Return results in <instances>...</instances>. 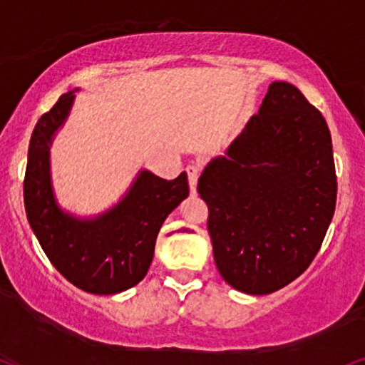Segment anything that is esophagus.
<instances>
[{"instance_id": "obj_1", "label": "esophagus", "mask_w": 365, "mask_h": 365, "mask_svg": "<svg viewBox=\"0 0 365 365\" xmlns=\"http://www.w3.org/2000/svg\"><path fill=\"white\" fill-rule=\"evenodd\" d=\"M186 173H187V181H190V190L192 195H196V184H197V178H200V168H197V165H187Z\"/></svg>"}]
</instances>
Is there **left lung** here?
<instances>
[{
  "mask_svg": "<svg viewBox=\"0 0 365 365\" xmlns=\"http://www.w3.org/2000/svg\"><path fill=\"white\" fill-rule=\"evenodd\" d=\"M213 257L225 281L271 294L299 277L335 213L330 130L296 86L274 81L225 155L197 181Z\"/></svg>",
  "mask_w": 365,
  "mask_h": 365,
  "instance_id": "left-lung-1",
  "label": "left lung"
}]
</instances>
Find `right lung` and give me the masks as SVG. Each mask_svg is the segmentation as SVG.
Returning <instances> with one entry per match:
<instances>
[{
  "instance_id": "add662e5",
  "label": "right lung",
  "mask_w": 365,
  "mask_h": 365,
  "mask_svg": "<svg viewBox=\"0 0 365 365\" xmlns=\"http://www.w3.org/2000/svg\"><path fill=\"white\" fill-rule=\"evenodd\" d=\"M76 91L62 94L35 125L24 181L25 211L45 255L67 281L93 294H116L145 277L162 223L190 195L187 175L168 181L143 169L105 213L79 218L62 210L52 190L48 150Z\"/></svg>"
}]
</instances>
